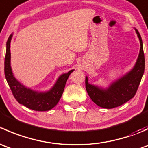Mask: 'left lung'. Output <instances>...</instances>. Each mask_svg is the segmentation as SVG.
<instances>
[{"instance_id": "8db88e82", "label": "left lung", "mask_w": 148, "mask_h": 148, "mask_svg": "<svg viewBox=\"0 0 148 148\" xmlns=\"http://www.w3.org/2000/svg\"><path fill=\"white\" fill-rule=\"evenodd\" d=\"M140 40V49L135 65L125 75L114 81L106 89L90 84L88 77L85 85L88 95L97 105L106 109H112L125 104L134 97L145 71V55L143 41L138 31L135 29Z\"/></svg>"}]
</instances>
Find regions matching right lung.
<instances>
[{
    "instance_id": "add662e5",
    "label": "right lung",
    "mask_w": 148,
    "mask_h": 148,
    "mask_svg": "<svg viewBox=\"0 0 148 148\" xmlns=\"http://www.w3.org/2000/svg\"><path fill=\"white\" fill-rule=\"evenodd\" d=\"M13 34H10L6 43V53L4 62L5 79L9 85L15 99L19 104L36 111H48L57 104L63 94L66 83L74 69L63 74L58 78L53 87L46 92H38L26 87L14 77L10 66V41Z\"/></svg>"
}]
</instances>
